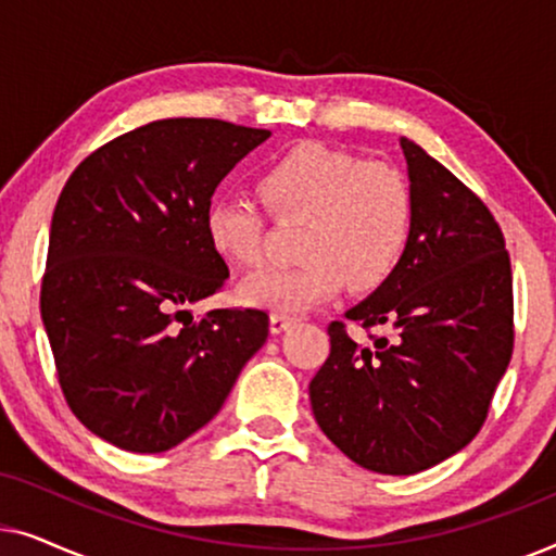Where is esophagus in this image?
Returning a JSON list of instances; mask_svg holds the SVG:
<instances>
[{
	"instance_id": "esophagus-1",
	"label": "esophagus",
	"mask_w": 556,
	"mask_h": 556,
	"mask_svg": "<svg viewBox=\"0 0 556 556\" xmlns=\"http://www.w3.org/2000/svg\"><path fill=\"white\" fill-rule=\"evenodd\" d=\"M291 324H293V316L280 314V311H273V314H270V331H273V333L286 331Z\"/></svg>"
}]
</instances>
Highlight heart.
Returning <instances> with one entry per match:
<instances>
[{"label": "heart", "mask_w": 556, "mask_h": 556, "mask_svg": "<svg viewBox=\"0 0 556 556\" xmlns=\"http://www.w3.org/2000/svg\"><path fill=\"white\" fill-rule=\"evenodd\" d=\"M257 194L278 223H303L291 268L257 273L242 299L293 314L352 291L382 286L405 253L415 219L409 179L400 166L362 159L321 141H303L270 159L257 174ZM255 200L219 194L204 212L210 245L240 268L268 257V215Z\"/></svg>", "instance_id": "heart-1"}]
</instances>
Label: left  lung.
<instances>
[{"label": "left lung", "instance_id": "8db88e82", "mask_svg": "<svg viewBox=\"0 0 556 556\" xmlns=\"http://www.w3.org/2000/svg\"><path fill=\"white\" fill-rule=\"evenodd\" d=\"M415 219L405 255L369 299L329 324L308 384L324 435L356 466L413 476L483 428L514 352V278L481 197L402 136ZM368 331L364 345L345 326Z\"/></svg>", "mask_w": 556, "mask_h": 556}]
</instances>
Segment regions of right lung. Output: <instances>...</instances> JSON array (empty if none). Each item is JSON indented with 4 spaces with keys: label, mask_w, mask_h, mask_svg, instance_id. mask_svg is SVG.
<instances>
[{
    "label": "right lung",
    "mask_w": 556,
    "mask_h": 556,
    "mask_svg": "<svg viewBox=\"0 0 556 556\" xmlns=\"http://www.w3.org/2000/svg\"><path fill=\"white\" fill-rule=\"evenodd\" d=\"M268 136L219 118L151 121L83 159L58 197L42 324L67 407L121 451L164 453L207 425L268 339L261 308H185L230 278L204 212Z\"/></svg>",
    "instance_id": "1"
}]
</instances>
